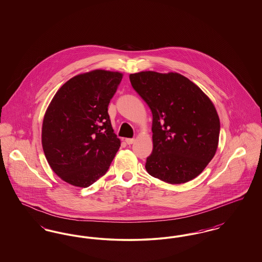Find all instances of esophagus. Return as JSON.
<instances>
[{"label":"esophagus","instance_id":"esophagus-1","mask_svg":"<svg viewBox=\"0 0 262 262\" xmlns=\"http://www.w3.org/2000/svg\"><path fill=\"white\" fill-rule=\"evenodd\" d=\"M136 141V139L135 138H125V142H126V144H133L134 142Z\"/></svg>","mask_w":262,"mask_h":262}]
</instances>
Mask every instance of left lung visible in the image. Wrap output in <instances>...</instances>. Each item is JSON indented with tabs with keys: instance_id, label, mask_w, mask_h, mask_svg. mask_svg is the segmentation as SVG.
<instances>
[{
	"instance_id": "8db88e82",
	"label": "left lung",
	"mask_w": 262,
	"mask_h": 262,
	"mask_svg": "<svg viewBox=\"0 0 262 262\" xmlns=\"http://www.w3.org/2000/svg\"><path fill=\"white\" fill-rule=\"evenodd\" d=\"M129 80L153 117L148 174L173 185L198 177L218 146L220 121L210 99L177 73L141 72Z\"/></svg>"
}]
</instances>
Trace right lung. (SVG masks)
Instances as JSON below:
<instances>
[{"label": "right lung", "instance_id": "1", "mask_svg": "<svg viewBox=\"0 0 262 262\" xmlns=\"http://www.w3.org/2000/svg\"><path fill=\"white\" fill-rule=\"evenodd\" d=\"M123 75L96 70L76 75L58 90L42 125V146L64 182L88 187L106 174L121 141L108 106Z\"/></svg>", "mask_w": 262, "mask_h": 262}]
</instances>
